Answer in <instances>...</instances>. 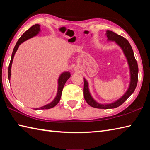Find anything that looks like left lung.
I'll return each instance as SVG.
<instances>
[{
	"mask_svg": "<svg viewBox=\"0 0 150 150\" xmlns=\"http://www.w3.org/2000/svg\"><path fill=\"white\" fill-rule=\"evenodd\" d=\"M106 36L108 40L115 41L117 44L120 46L122 49L123 52L127 58L128 65L130 69V74H131V81L129 84V88L128 89L125 95L121 97L120 99H118L115 102L111 103V104L107 105H101L96 102L94 99L92 98V96L90 94L88 90V82L84 78V88H83V94L84 98L85 101L88 104L96 108L101 109H108V108H117L118 106L121 105L129 96L132 95L133 92H134L135 89L137 86V81H138V65L137 62L135 58L134 51H133L132 46L129 44L128 41L125 38L122 36L116 34L114 32L112 31H106Z\"/></svg>",
	"mask_w": 150,
	"mask_h": 150,
	"instance_id": "left-lung-1",
	"label": "left lung"
}]
</instances>
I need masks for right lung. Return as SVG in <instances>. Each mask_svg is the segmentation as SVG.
I'll use <instances>...</instances> for the list:
<instances>
[{"label": "right lung", "mask_w": 150, "mask_h": 150, "mask_svg": "<svg viewBox=\"0 0 150 150\" xmlns=\"http://www.w3.org/2000/svg\"><path fill=\"white\" fill-rule=\"evenodd\" d=\"M40 25L39 24H35L34 25H33L32 27L30 28L28 30H27L24 34H23L21 38H19L18 42H16V44L15 46L14 49H13V53L11 55V61H10L9 65V67H8V78L10 80V77H11V65H12V62H13V58H14V55L15 54L16 51H17V49L19 47V45H21L22 42H24V41L27 40L28 39L31 38L33 36L36 35L39 33V31H40ZM71 77V74L69 72H65L59 76V78L58 79V92H57V95H56V98H54V100H53L51 103H50L49 104L46 105L44 106H42L40 108H36V109H40V110H43V109H49L53 108L54 106H55L56 105L59 103V100H60L61 98V96H62V90L65 84L66 81H67V79Z\"/></svg>", "instance_id": "right-lung-1"}]
</instances>
